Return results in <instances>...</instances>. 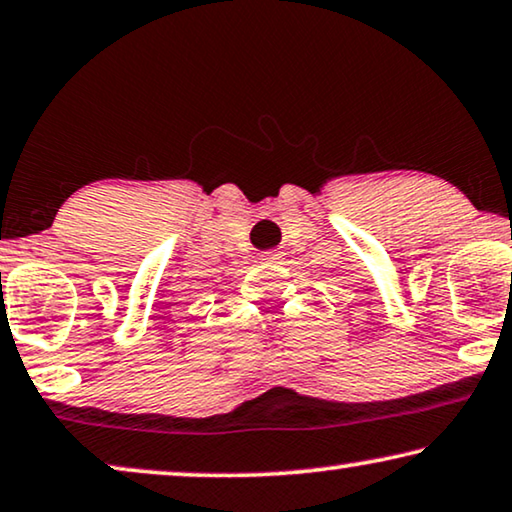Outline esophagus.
I'll return each mask as SVG.
<instances>
[{
	"mask_svg": "<svg viewBox=\"0 0 512 512\" xmlns=\"http://www.w3.org/2000/svg\"><path fill=\"white\" fill-rule=\"evenodd\" d=\"M261 261H263V263H272V261H279V251H277V249L263 251V254H261Z\"/></svg>",
	"mask_w": 512,
	"mask_h": 512,
	"instance_id": "obj_1",
	"label": "esophagus"
}]
</instances>
